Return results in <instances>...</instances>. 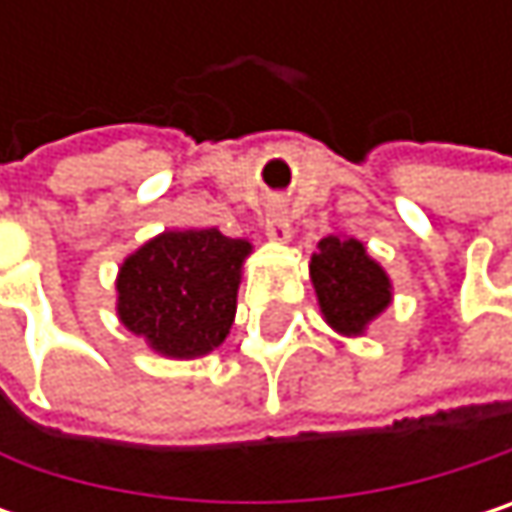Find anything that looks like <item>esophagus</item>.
<instances>
[{
  "label": "esophagus",
  "instance_id": "34e87169",
  "mask_svg": "<svg viewBox=\"0 0 512 512\" xmlns=\"http://www.w3.org/2000/svg\"><path fill=\"white\" fill-rule=\"evenodd\" d=\"M263 231L272 243H290L293 231H290V219H287V210L281 201H272L269 210H266V219H263Z\"/></svg>",
  "mask_w": 512,
  "mask_h": 512
}]
</instances>
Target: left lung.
Segmentation results:
<instances>
[{"instance_id": "1", "label": "left lung", "mask_w": 512, "mask_h": 512, "mask_svg": "<svg viewBox=\"0 0 512 512\" xmlns=\"http://www.w3.org/2000/svg\"><path fill=\"white\" fill-rule=\"evenodd\" d=\"M317 249L308 260V275L320 314L338 335L361 338L391 305L394 284L356 237H326Z\"/></svg>"}]
</instances>
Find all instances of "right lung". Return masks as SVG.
<instances>
[{"instance_id": "add662e5", "label": "right lung", "mask_w": 512, "mask_h": 512, "mask_svg": "<svg viewBox=\"0 0 512 512\" xmlns=\"http://www.w3.org/2000/svg\"><path fill=\"white\" fill-rule=\"evenodd\" d=\"M249 255V240L225 237L219 228L162 231L118 266V320L156 356H210L231 335Z\"/></svg>"}]
</instances>
